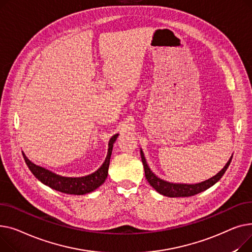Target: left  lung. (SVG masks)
<instances>
[{"label": "left lung", "instance_id": "obj_1", "mask_svg": "<svg viewBox=\"0 0 252 252\" xmlns=\"http://www.w3.org/2000/svg\"><path fill=\"white\" fill-rule=\"evenodd\" d=\"M140 156H141V160L143 164V168H144V173H145V178L149 181V183L158 192V193L165 195V196H169V197H188V196H193L197 193H200V192L209 189L210 187H212L214 184H216L223 175L225 174V172L227 171L230 162L232 160V157L229 159V161L226 164V166L221 169L216 176H214L213 178H210L209 180H205L203 182L197 183V184H174V183H169L167 181L161 180L151 171V169L149 168L146 164L145 158L143 156L142 151H140Z\"/></svg>", "mask_w": 252, "mask_h": 252}]
</instances>
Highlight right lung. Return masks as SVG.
Here are the masks:
<instances>
[{"label":"right lung","instance_id":"obj_1","mask_svg":"<svg viewBox=\"0 0 252 252\" xmlns=\"http://www.w3.org/2000/svg\"><path fill=\"white\" fill-rule=\"evenodd\" d=\"M117 137H118V134H115L110 139L108 155L105 161H103V164L100 166V168L94 173L88 176L80 177V178H68V177H62V176L56 175L46 169L34 165L33 162H32L25 157L24 154H23V158L29 170H31L32 173L43 184H46L47 186L57 191L63 192V193L82 195V194L90 193V192L95 190L107 179L113 144L116 141Z\"/></svg>","mask_w":252,"mask_h":252}]
</instances>
